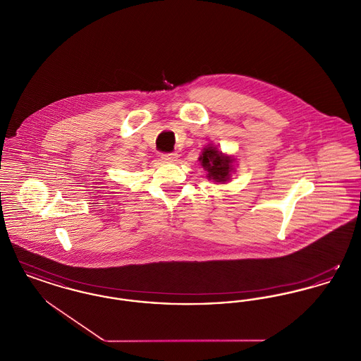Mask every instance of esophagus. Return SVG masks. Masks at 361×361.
Listing matches in <instances>:
<instances>
[{"instance_id": "esophagus-1", "label": "esophagus", "mask_w": 361, "mask_h": 361, "mask_svg": "<svg viewBox=\"0 0 361 361\" xmlns=\"http://www.w3.org/2000/svg\"><path fill=\"white\" fill-rule=\"evenodd\" d=\"M161 158L164 162H174V161H177L178 154L177 153H166V154L161 155Z\"/></svg>"}]
</instances>
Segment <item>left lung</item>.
<instances>
[{
	"label": "left lung",
	"instance_id": "left-lung-1",
	"mask_svg": "<svg viewBox=\"0 0 361 361\" xmlns=\"http://www.w3.org/2000/svg\"><path fill=\"white\" fill-rule=\"evenodd\" d=\"M199 162L207 171V178L216 184L228 183L231 180V174L235 172V158L233 155L224 154L212 143H208L206 147H203Z\"/></svg>",
	"mask_w": 361,
	"mask_h": 361
}]
</instances>
